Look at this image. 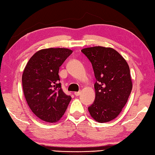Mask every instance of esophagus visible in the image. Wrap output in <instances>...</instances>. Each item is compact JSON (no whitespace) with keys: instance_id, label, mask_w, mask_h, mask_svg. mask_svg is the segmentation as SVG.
Wrapping results in <instances>:
<instances>
[{"instance_id":"34e87169","label":"esophagus","mask_w":155,"mask_h":155,"mask_svg":"<svg viewBox=\"0 0 155 155\" xmlns=\"http://www.w3.org/2000/svg\"><path fill=\"white\" fill-rule=\"evenodd\" d=\"M74 94L76 96H78L80 94V91H79V92H74Z\"/></svg>"}]
</instances>
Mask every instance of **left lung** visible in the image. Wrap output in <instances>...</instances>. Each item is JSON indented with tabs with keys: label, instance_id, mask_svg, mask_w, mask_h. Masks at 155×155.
Masks as SVG:
<instances>
[{
	"label": "left lung",
	"instance_id": "8db88e82",
	"mask_svg": "<svg viewBox=\"0 0 155 155\" xmlns=\"http://www.w3.org/2000/svg\"><path fill=\"white\" fill-rule=\"evenodd\" d=\"M81 52L91 62L96 78L95 100L89 113L99 123L111 121L121 113L132 91L128 64L111 48L94 46Z\"/></svg>",
	"mask_w": 155,
	"mask_h": 155
}]
</instances>
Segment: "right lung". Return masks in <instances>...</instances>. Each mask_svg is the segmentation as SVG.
Listing matches in <instances>:
<instances>
[{
  "label": "right lung",
  "mask_w": 155,
  "mask_h": 155,
  "mask_svg": "<svg viewBox=\"0 0 155 155\" xmlns=\"http://www.w3.org/2000/svg\"><path fill=\"white\" fill-rule=\"evenodd\" d=\"M71 53L68 48L42 49L30 58L23 71L26 101L34 115L43 121H59L71 100L63 91L59 75V68Z\"/></svg>",
  "instance_id": "add662e5"
}]
</instances>
